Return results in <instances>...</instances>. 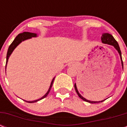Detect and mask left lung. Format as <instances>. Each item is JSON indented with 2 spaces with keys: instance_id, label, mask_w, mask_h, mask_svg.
I'll return each instance as SVG.
<instances>
[{
  "instance_id": "obj_1",
  "label": "left lung",
  "mask_w": 127,
  "mask_h": 127,
  "mask_svg": "<svg viewBox=\"0 0 127 127\" xmlns=\"http://www.w3.org/2000/svg\"><path fill=\"white\" fill-rule=\"evenodd\" d=\"M101 41H102L103 43L105 44H108V45H110L113 46L115 47V49L117 51V52L119 54V56H120L121 58V65H122V68L123 69V60H122V56H121V52L120 50V47H119V46L118 43L117 42V41L115 40L114 39V37L111 35V34L108 33H103L101 37ZM74 88H75V90L77 93V94L78 95V96L82 99H83L84 101H87V102L90 103H99V102H102L103 101L105 100H101V101H90V100H88L86 99L82 95H81V94H80L78 90L77 87H76V83L74 84Z\"/></svg>"
}]
</instances>
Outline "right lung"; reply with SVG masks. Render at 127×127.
Listing matches in <instances>:
<instances>
[{
    "mask_svg": "<svg viewBox=\"0 0 127 127\" xmlns=\"http://www.w3.org/2000/svg\"><path fill=\"white\" fill-rule=\"evenodd\" d=\"M37 36V33H31V32H23L22 33H20L16 36V37L14 39V40L13 41V42L11 43V45L9 46L8 49V52H7V55H6V65L7 63H8V59L10 57V56L11 55V54L12 53L13 51L15 49V48L19 44L21 43L24 41L25 40H27V39H31L32 37H36ZM55 78L54 77L53 78L51 81V85H50L49 88L48 90V91L43 96L41 97V98L38 99H36V100L34 101H26L24 100L25 101H27V102L28 103H35L37 102V101H38L41 100V99H42L45 98V97H47L48 94H49V93L50 90H51V88L52 86H53V81L54 79H55Z\"/></svg>",
    "mask_w": 127,
    "mask_h": 127,
    "instance_id": "add662e5",
    "label": "right lung"
}]
</instances>
